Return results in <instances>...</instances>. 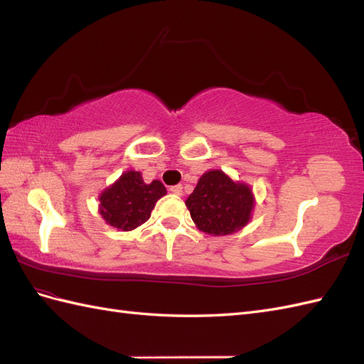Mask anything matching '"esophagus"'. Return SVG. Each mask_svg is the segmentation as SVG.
I'll use <instances>...</instances> for the list:
<instances>
[{
	"mask_svg": "<svg viewBox=\"0 0 364 364\" xmlns=\"http://www.w3.org/2000/svg\"><path fill=\"white\" fill-rule=\"evenodd\" d=\"M170 191L176 196H182V185H173L170 186Z\"/></svg>",
	"mask_w": 364,
	"mask_h": 364,
	"instance_id": "1",
	"label": "esophagus"
}]
</instances>
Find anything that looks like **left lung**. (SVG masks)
Wrapping results in <instances>:
<instances>
[{
  "mask_svg": "<svg viewBox=\"0 0 364 364\" xmlns=\"http://www.w3.org/2000/svg\"><path fill=\"white\" fill-rule=\"evenodd\" d=\"M185 205L203 232L229 235L249 222L253 196L247 185L235 183L223 171L213 170L199 179Z\"/></svg>",
  "mask_w": 364,
  "mask_h": 364,
  "instance_id": "1",
  "label": "left lung"
}]
</instances>
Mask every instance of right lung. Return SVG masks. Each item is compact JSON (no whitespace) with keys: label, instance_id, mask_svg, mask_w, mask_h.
Here are the masks:
<instances>
[{"label":"right lung","instance_id":"right-lung-1","mask_svg":"<svg viewBox=\"0 0 364 364\" xmlns=\"http://www.w3.org/2000/svg\"><path fill=\"white\" fill-rule=\"evenodd\" d=\"M167 190L159 181L146 183L138 171H127L100 196V213L106 222L121 230L146 223L151 209Z\"/></svg>","mask_w":364,"mask_h":364}]
</instances>
